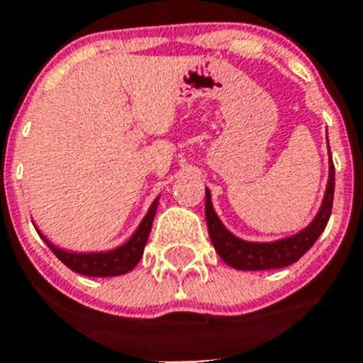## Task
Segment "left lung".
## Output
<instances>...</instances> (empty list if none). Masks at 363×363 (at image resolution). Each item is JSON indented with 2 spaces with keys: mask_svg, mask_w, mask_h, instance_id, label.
<instances>
[{
  "mask_svg": "<svg viewBox=\"0 0 363 363\" xmlns=\"http://www.w3.org/2000/svg\"><path fill=\"white\" fill-rule=\"evenodd\" d=\"M335 192V167L333 160H330V179H328L326 194H324L323 206L315 219L312 220L306 230L289 239L278 240V242H246L233 237L226 228L220 224L219 217L216 216L210 201V192L206 191L205 216L208 224L210 240L219 253V257L231 267L240 271H267V269H279L298 262L310 247L313 246L319 235L326 228L328 219L331 216Z\"/></svg>",
  "mask_w": 363,
  "mask_h": 363,
  "instance_id": "left-lung-1",
  "label": "left lung"
}]
</instances>
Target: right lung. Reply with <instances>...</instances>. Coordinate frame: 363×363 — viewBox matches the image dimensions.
<instances>
[{"label":"right lung","instance_id":"1","mask_svg":"<svg viewBox=\"0 0 363 363\" xmlns=\"http://www.w3.org/2000/svg\"><path fill=\"white\" fill-rule=\"evenodd\" d=\"M155 212H157V201L147 210L146 217L139 224V228H137V231L132 235V239L128 240L126 244H123L121 247H117V250L108 251V253H67V251L58 250L53 244L48 242L46 237H40L50 246V250L57 255L58 260L67 265L71 271L78 272V274L99 276V278L101 276H119L128 271H132L139 264L140 257L144 253V246L147 242V237H150Z\"/></svg>","mask_w":363,"mask_h":363}]
</instances>
